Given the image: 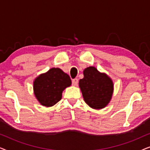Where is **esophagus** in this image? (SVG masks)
<instances>
[{"label": "esophagus", "mask_w": 150, "mask_h": 150, "mask_svg": "<svg viewBox=\"0 0 150 150\" xmlns=\"http://www.w3.org/2000/svg\"><path fill=\"white\" fill-rule=\"evenodd\" d=\"M71 83H72V85L74 86H76L78 85V83H79V81H78L77 79H74L71 81Z\"/></svg>", "instance_id": "34e87169"}]
</instances>
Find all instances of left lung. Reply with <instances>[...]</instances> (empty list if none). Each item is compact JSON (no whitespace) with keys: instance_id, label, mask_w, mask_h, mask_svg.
I'll list each match as a JSON object with an SVG mask.
<instances>
[{"instance_id":"1","label":"left lung","mask_w":150,"mask_h":150,"mask_svg":"<svg viewBox=\"0 0 150 150\" xmlns=\"http://www.w3.org/2000/svg\"><path fill=\"white\" fill-rule=\"evenodd\" d=\"M83 74L84 78L79 81V87L85 102L95 109L105 107L111 99L113 91L111 79L94 67H87Z\"/></svg>"}]
</instances>
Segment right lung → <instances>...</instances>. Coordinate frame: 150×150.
I'll list each match as a JSON object with an SVG mask.
<instances>
[{"instance_id": "right-lung-1", "label": "right lung", "mask_w": 150, "mask_h": 150, "mask_svg": "<svg viewBox=\"0 0 150 150\" xmlns=\"http://www.w3.org/2000/svg\"><path fill=\"white\" fill-rule=\"evenodd\" d=\"M71 84L68 74L61 69L53 67L35 80L34 93L42 105L52 106L60 101L63 91Z\"/></svg>"}]
</instances>
